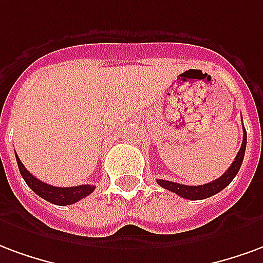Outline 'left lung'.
<instances>
[{"mask_svg":"<svg viewBox=\"0 0 263 263\" xmlns=\"http://www.w3.org/2000/svg\"><path fill=\"white\" fill-rule=\"evenodd\" d=\"M245 147H247V132L244 129L242 144H241L238 154L235 157V160L233 161V164L230 165L229 170L224 172L220 178H217L216 181L209 182V183H204V185H199V186H187V185H182V183H176V182L171 181H164V179H157V183L164 189H166V191H171V192L179 195L183 199H189V200H202V199L213 196L216 193L221 192L226 186H229L231 181L235 178V175L238 174L242 160H244Z\"/></svg>","mask_w":263,"mask_h":263,"instance_id":"8db88e82","label":"left lung"}]
</instances>
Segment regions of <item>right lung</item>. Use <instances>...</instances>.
<instances>
[{
  "label": "right lung",
  "mask_w": 263,
  "mask_h": 263,
  "mask_svg": "<svg viewBox=\"0 0 263 263\" xmlns=\"http://www.w3.org/2000/svg\"><path fill=\"white\" fill-rule=\"evenodd\" d=\"M16 162H18V168L21 175L26 182V185L33 191L37 196L45 199L47 202L57 204V206H67V204H72V203L81 200L88 195L93 192L95 186L92 185H80V186H71V187H57L51 186L49 183L39 181L36 176L30 174L25 165L21 162L19 157L16 155Z\"/></svg>",
  "instance_id": "right-lung-1"
}]
</instances>
